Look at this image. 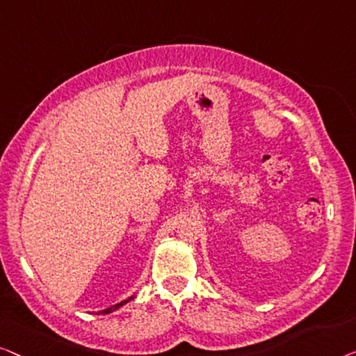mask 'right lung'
I'll return each instance as SVG.
<instances>
[{"label": "right lung", "instance_id": "obj_1", "mask_svg": "<svg viewBox=\"0 0 356 356\" xmlns=\"http://www.w3.org/2000/svg\"><path fill=\"white\" fill-rule=\"evenodd\" d=\"M134 297H129L127 300H124V302H121V303H118V305H113V307H109V308H106V309H103V312H99L98 314H108V313H113V312H116V309H119L122 307V305H126V303H129L130 300H132Z\"/></svg>", "mask_w": 356, "mask_h": 356}]
</instances>
